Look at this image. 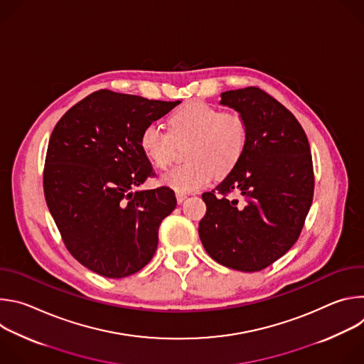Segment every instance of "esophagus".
<instances>
[{
  "mask_svg": "<svg viewBox=\"0 0 364 364\" xmlns=\"http://www.w3.org/2000/svg\"><path fill=\"white\" fill-rule=\"evenodd\" d=\"M176 197H177V203H178V204H181V203L187 198V194H184V193H177V194H176Z\"/></svg>",
  "mask_w": 364,
  "mask_h": 364,
  "instance_id": "34e87169",
  "label": "esophagus"
}]
</instances>
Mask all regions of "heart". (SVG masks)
<instances>
[{
	"instance_id": "b5f03b06",
	"label": "heart",
	"mask_w": 364,
	"mask_h": 364,
	"mask_svg": "<svg viewBox=\"0 0 364 364\" xmlns=\"http://www.w3.org/2000/svg\"><path fill=\"white\" fill-rule=\"evenodd\" d=\"M168 124L170 129L148 124L139 135V146L155 167L166 168L173 160L177 142L191 141L186 152L188 163L171 168L161 178L177 193L209 186L215 174L226 177L243 159L249 129L239 114L225 112L204 102H190L170 117Z\"/></svg>"
}]
</instances>
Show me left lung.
Here are the masks:
<instances>
[{
  "label": "left lung",
  "instance_id": "8db88e82",
  "mask_svg": "<svg viewBox=\"0 0 364 364\" xmlns=\"http://www.w3.org/2000/svg\"><path fill=\"white\" fill-rule=\"evenodd\" d=\"M246 121L249 141L237 167L203 193L198 236L216 262L242 272L272 265L298 240L314 197L308 138L296 118L256 86L222 93ZM235 192L238 196L229 198Z\"/></svg>",
  "mask_w": 364,
  "mask_h": 364
}]
</instances>
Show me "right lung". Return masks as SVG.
Returning a JSON list of instances; mask_svg holds the SVG:
<instances>
[{
    "label": "right lung",
    "mask_w": 364,
    "mask_h": 364,
    "mask_svg": "<svg viewBox=\"0 0 364 364\" xmlns=\"http://www.w3.org/2000/svg\"><path fill=\"white\" fill-rule=\"evenodd\" d=\"M178 103L100 89L51 132L43 171L47 207L70 255L100 277H129L157 250L160 225L177 200L166 186L132 191L155 176L139 135Z\"/></svg>",
    "instance_id": "1"
}]
</instances>
